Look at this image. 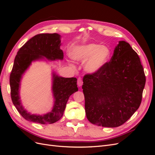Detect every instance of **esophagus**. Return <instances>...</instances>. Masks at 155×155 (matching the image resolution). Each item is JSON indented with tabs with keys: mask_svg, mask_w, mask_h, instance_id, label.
Listing matches in <instances>:
<instances>
[{
	"mask_svg": "<svg viewBox=\"0 0 155 155\" xmlns=\"http://www.w3.org/2000/svg\"><path fill=\"white\" fill-rule=\"evenodd\" d=\"M77 84H78V87H81L83 85V81H82V79L81 78H79L78 79V81H77Z\"/></svg>",
	"mask_w": 155,
	"mask_h": 155,
	"instance_id": "obj_1",
	"label": "esophagus"
}]
</instances>
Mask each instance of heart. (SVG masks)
Listing matches in <instances>:
<instances>
[{"mask_svg":"<svg viewBox=\"0 0 155 155\" xmlns=\"http://www.w3.org/2000/svg\"><path fill=\"white\" fill-rule=\"evenodd\" d=\"M72 58L77 61H85L86 71L89 73L97 72L108 61L110 56V50L107 46L90 43L77 46L71 54Z\"/></svg>","mask_w":155,"mask_h":155,"instance_id":"1","label":"heart"}]
</instances>
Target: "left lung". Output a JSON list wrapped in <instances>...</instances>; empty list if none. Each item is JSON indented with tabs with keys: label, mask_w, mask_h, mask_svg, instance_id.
Returning a JSON list of instances; mask_svg holds the SVG:
<instances>
[{
	"label": "left lung",
	"mask_w": 155,
	"mask_h": 155,
	"mask_svg": "<svg viewBox=\"0 0 155 155\" xmlns=\"http://www.w3.org/2000/svg\"><path fill=\"white\" fill-rule=\"evenodd\" d=\"M86 116L91 123L116 127L126 122L141 104L145 76L137 53L119 41L110 61L83 78Z\"/></svg>",
	"instance_id": "1"
}]
</instances>
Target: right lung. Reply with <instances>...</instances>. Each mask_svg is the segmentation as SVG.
<instances>
[{
  "instance_id": "1",
  "label": "right lung",
  "mask_w": 155,
  "mask_h": 155,
  "mask_svg": "<svg viewBox=\"0 0 155 155\" xmlns=\"http://www.w3.org/2000/svg\"><path fill=\"white\" fill-rule=\"evenodd\" d=\"M60 35L58 34H39L33 37L18 51L10 76L11 97L19 114L27 120L41 124H51L61 118L70 95L78 91L77 79L65 78L53 74L52 91L55 98L51 111L44 115L30 114L24 109L19 100L18 89L22 75L31 61L45 57L50 60L63 59L60 49Z\"/></svg>"
}]
</instances>
